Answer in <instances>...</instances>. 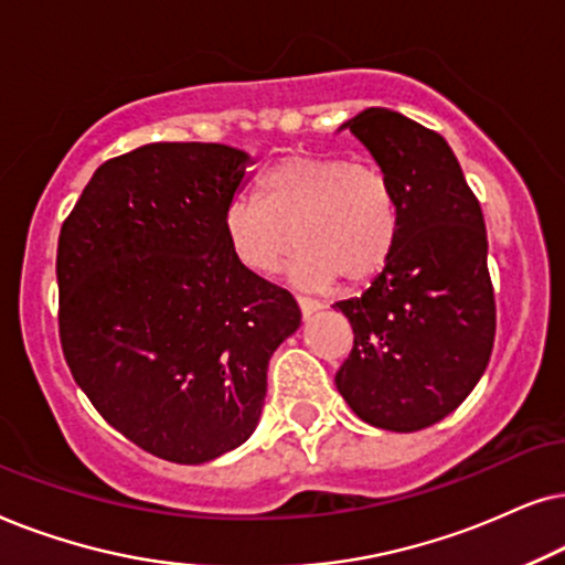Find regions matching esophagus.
I'll return each instance as SVG.
<instances>
[{"label":"esophagus","mask_w":565,"mask_h":565,"mask_svg":"<svg viewBox=\"0 0 565 565\" xmlns=\"http://www.w3.org/2000/svg\"><path fill=\"white\" fill-rule=\"evenodd\" d=\"M297 305H299V310H302L305 318H310L312 312L322 310V302H318V299H310V297H302V295L297 297Z\"/></svg>","instance_id":"obj_1"}]
</instances>
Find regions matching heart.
<instances>
[{
    "label": "heart",
    "instance_id": "heart-1",
    "mask_svg": "<svg viewBox=\"0 0 565 565\" xmlns=\"http://www.w3.org/2000/svg\"><path fill=\"white\" fill-rule=\"evenodd\" d=\"M401 230L395 188L380 164L295 152L258 178V201L232 199L222 232L239 266L276 274L299 247L295 278L364 284L385 268Z\"/></svg>",
    "mask_w": 565,
    "mask_h": 565
}]
</instances>
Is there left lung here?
<instances>
[{
	"instance_id": "obj_1",
	"label": "left lung",
	"mask_w": 565,
	"mask_h": 565,
	"mask_svg": "<svg viewBox=\"0 0 565 565\" xmlns=\"http://www.w3.org/2000/svg\"><path fill=\"white\" fill-rule=\"evenodd\" d=\"M395 188V250L361 297L335 302L353 349L335 387L366 424L418 431L478 385L495 338L483 212L439 134L387 108L345 124Z\"/></svg>"
}]
</instances>
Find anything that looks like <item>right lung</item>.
Instances as JSON below:
<instances>
[{"label": "right lung", "mask_w": 565, "mask_h": 565, "mask_svg": "<svg viewBox=\"0 0 565 565\" xmlns=\"http://www.w3.org/2000/svg\"><path fill=\"white\" fill-rule=\"evenodd\" d=\"M250 157L157 141L103 162L62 224L58 338L108 424L162 460L201 465L258 426L270 353L299 328L287 289L222 232Z\"/></svg>", "instance_id": "1"}]
</instances>
